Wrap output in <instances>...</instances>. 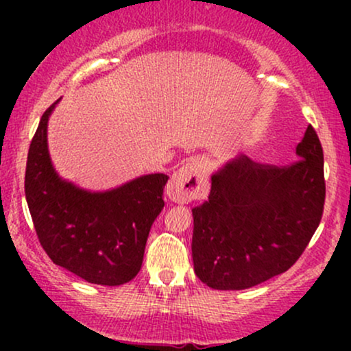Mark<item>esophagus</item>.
<instances>
[{"mask_svg": "<svg viewBox=\"0 0 351 351\" xmlns=\"http://www.w3.org/2000/svg\"><path fill=\"white\" fill-rule=\"evenodd\" d=\"M209 189L208 168L203 160H189L178 171L173 173L167 184L168 198L175 203L186 204L189 201L206 198Z\"/></svg>", "mask_w": 351, "mask_h": 351, "instance_id": "34e87169", "label": "esophagus"}]
</instances>
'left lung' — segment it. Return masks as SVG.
I'll list each match as a JSON object with an SVG mask.
<instances>
[{
  "label": "left lung",
  "instance_id": "obj_1",
  "mask_svg": "<svg viewBox=\"0 0 351 351\" xmlns=\"http://www.w3.org/2000/svg\"><path fill=\"white\" fill-rule=\"evenodd\" d=\"M287 167L237 155L211 176L208 201L193 208V264L216 291H243L291 269L320 224L324 150L312 125Z\"/></svg>",
  "mask_w": 351,
  "mask_h": 351
}]
</instances>
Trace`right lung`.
<instances>
[{"label":"right lung","mask_w":351,"mask_h":351,"mask_svg":"<svg viewBox=\"0 0 351 351\" xmlns=\"http://www.w3.org/2000/svg\"><path fill=\"white\" fill-rule=\"evenodd\" d=\"M58 102L43 114L27 153L24 191L36 234L56 265L90 284L122 285L142 267L168 176L143 175L108 191L60 178L47 150V122Z\"/></svg>","instance_id":"obj_1"}]
</instances>
